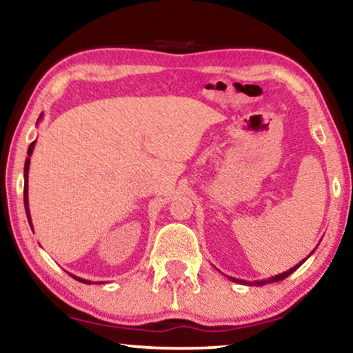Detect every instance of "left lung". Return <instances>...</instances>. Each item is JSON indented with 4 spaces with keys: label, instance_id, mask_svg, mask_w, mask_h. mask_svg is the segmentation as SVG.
Returning <instances> with one entry per match:
<instances>
[{
    "label": "left lung",
    "instance_id": "left-lung-1",
    "mask_svg": "<svg viewBox=\"0 0 353 353\" xmlns=\"http://www.w3.org/2000/svg\"><path fill=\"white\" fill-rule=\"evenodd\" d=\"M317 249V247H316ZM314 249V250H316ZM312 250V252H314ZM312 252L307 256H311L312 255ZM306 256V259H307ZM306 259L304 260H301V262H299L298 265H294L293 268H290V270H286V272H283V273H280V275H275V276H272V278H267V280H259V281H245V280H237V278H232V276H229V280L230 281H237V283H241V285H254V286H263V285H267V283H276V281H281V280H285V278H288L291 273L293 272H296V270L301 267V265L306 262Z\"/></svg>",
    "mask_w": 353,
    "mask_h": 353
}]
</instances>
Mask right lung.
Masks as SVG:
<instances>
[{
	"instance_id": "1",
	"label": "right lung",
	"mask_w": 353,
	"mask_h": 353,
	"mask_svg": "<svg viewBox=\"0 0 353 353\" xmlns=\"http://www.w3.org/2000/svg\"><path fill=\"white\" fill-rule=\"evenodd\" d=\"M41 117H42V114L39 116V119H37V123L39 121H41ZM34 145H36V141H34L32 143H30L29 145V149H28V159H26V163H24V208H26V214H28V221H29V224H30V228H32V221H30V212H29V196H28V176H29V165H30V155H32V150H34ZM70 276H73L75 278V280H78V281H81V283H86V285H91V281L90 280H85V278H80V276H75V275H72L70 273ZM101 283V281H99Z\"/></svg>"
}]
</instances>
